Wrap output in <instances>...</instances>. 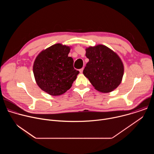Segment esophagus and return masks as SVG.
<instances>
[{
  "instance_id": "obj_1",
  "label": "esophagus",
  "mask_w": 154,
  "mask_h": 154,
  "mask_svg": "<svg viewBox=\"0 0 154 154\" xmlns=\"http://www.w3.org/2000/svg\"><path fill=\"white\" fill-rule=\"evenodd\" d=\"M83 68H82V69H79V71H80V73H82V72H83Z\"/></svg>"
}]
</instances>
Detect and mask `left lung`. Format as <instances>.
Instances as JSON below:
<instances>
[{
	"label": "left lung",
	"instance_id": "1",
	"mask_svg": "<svg viewBox=\"0 0 154 154\" xmlns=\"http://www.w3.org/2000/svg\"><path fill=\"white\" fill-rule=\"evenodd\" d=\"M85 51L89 61L83 73L94 88L105 93L117 88L124 72V64L119 55L102 45L86 48Z\"/></svg>",
	"mask_w": 154,
	"mask_h": 154
}]
</instances>
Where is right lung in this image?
<instances>
[{
	"label": "right lung",
	"instance_id": "add662e5",
	"mask_svg": "<svg viewBox=\"0 0 154 154\" xmlns=\"http://www.w3.org/2000/svg\"><path fill=\"white\" fill-rule=\"evenodd\" d=\"M71 47L58 43L42 51L36 57L33 72L38 86L51 96H60L69 90L79 71L68 57Z\"/></svg>",
	"mask_w": 154,
	"mask_h": 154
}]
</instances>
